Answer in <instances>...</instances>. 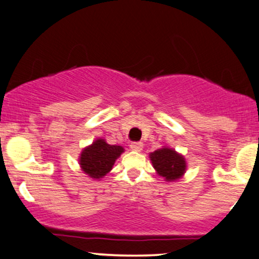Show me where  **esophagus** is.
I'll return each instance as SVG.
<instances>
[{
    "label": "esophagus",
    "mask_w": 259,
    "mask_h": 259,
    "mask_svg": "<svg viewBox=\"0 0 259 259\" xmlns=\"http://www.w3.org/2000/svg\"><path fill=\"white\" fill-rule=\"evenodd\" d=\"M143 143L142 142H133V143H131V145H130V148H131V150H133V151H142L143 150Z\"/></svg>",
    "instance_id": "34e87169"
}]
</instances>
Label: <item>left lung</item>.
Here are the masks:
<instances>
[{
	"label": "left lung",
	"instance_id": "left-lung-1",
	"mask_svg": "<svg viewBox=\"0 0 259 259\" xmlns=\"http://www.w3.org/2000/svg\"><path fill=\"white\" fill-rule=\"evenodd\" d=\"M150 159L157 174L167 181L178 180L186 170V161L184 156L170 148H162L151 152Z\"/></svg>",
	"mask_w": 259,
	"mask_h": 259
}]
</instances>
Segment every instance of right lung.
Segmentation results:
<instances>
[{
    "instance_id": "1",
    "label": "right lung",
    "mask_w": 259,
    "mask_h": 259,
    "mask_svg": "<svg viewBox=\"0 0 259 259\" xmlns=\"http://www.w3.org/2000/svg\"><path fill=\"white\" fill-rule=\"evenodd\" d=\"M123 151L122 146L110 145L100 138L82 150L79 164L82 171L90 178L101 179L109 173L115 161Z\"/></svg>"
}]
</instances>
